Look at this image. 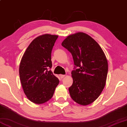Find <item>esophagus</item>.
Returning <instances> with one entry per match:
<instances>
[{
	"label": "esophagus",
	"instance_id": "obj_1",
	"mask_svg": "<svg viewBox=\"0 0 127 127\" xmlns=\"http://www.w3.org/2000/svg\"><path fill=\"white\" fill-rule=\"evenodd\" d=\"M65 75H60V78L62 79L64 78H65Z\"/></svg>",
	"mask_w": 127,
	"mask_h": 127
}]
</instances>
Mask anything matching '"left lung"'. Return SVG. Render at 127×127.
I'll use <instances>...</instances> for the list:
<instances>
[{
	"mask_svg": "<svg viewBox=\"0 0 127 127\" xmlns=\"http://www.w3.org/2000/svg\"><path fill=\"white\" fill-rule=\"evenodd\" d=\"M62 45L71 53L75 67L69 88L72 99L81 105L92 103L100 96L106 85L108 63L99 45L87 33L69 35Z\"/></svg>",
	"mask_w": 127,
	"mask_h": 127,
	"instance_id": "1",
	"label": "left lung"
}]
</instances>
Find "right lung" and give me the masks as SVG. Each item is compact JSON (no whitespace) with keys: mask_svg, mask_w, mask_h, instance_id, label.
Here are the masks:
<instances>
[{"mask_svg":"<svg viewBox=\"0 0 127 127\" xmlns=\"http://www.w3.org/2000/svg\"><path fill=\"white\" fill-rule=\"evenodd\" d=\"M57 35L45 34L34 39L25 50L19 68L20 78L27 98L36 104L48 102L59 80L51 70V53Z\"/></svg>","mask_w":127,"mask_h":127,"instance_id":"obj_1","label":"right lung"}]
</instances>
